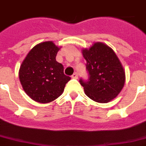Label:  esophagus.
I'll use <instances>...</instances> for the list:
<instances>
[{
  "label": "esophagus",
  "instance_id": "1",
  "mask_svg": "<svg viewBox=\"0 0 146 146\" xmlns=\"http://www.w3.org/2000/svg\"><path fill=\"white\" fill-rule=\"evenodd\" d=\"M72 78H73V79H77V78H78V73H73V75H72Z\"/></svg>",
  "mask_w": 146,
  "mask_h": 146
}]
</instances>
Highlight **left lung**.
Returning a JSON list of instances; mask_svg holds the SVG:
<instances>
[{
	"mask_svg": "<svg viewBox=\"0 0 146 146\" xmlns=\"http://www.w3.org/2000/svg\"><path fill=\"white\" fill-rule=\"evenodd\" d=\"M86 60L88 81L79 82L85 94L94 101L108 103L120 93L125 82V72L114 51L103 42H94L89 48H83Z\"/></svg>",
	"mask_w": 146,
	"mask_h": 146,
	"instance_id": "left-lung-1",
	"label": "left lung"
}]
</instances>
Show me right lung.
Instances as JSON below:
<instances>
[{
    "instance_id": "obj_1",
    "label": "right lung",
    "mask_w": 146,
    "mask_h": 146,
    "mask_svg": "<svg viewBox=\"0 0 146 146\" xmlns=\"http://www.w3.org/2000/svg\"><path fill=\"white\" fill-rule=\"evenodd\" d=\"M60 48L52 41L36 45L20 66L19 77L24 91L34 101L46 104L62 94L70 77L56 61Z\"/></svg>"
}]
</instances>
